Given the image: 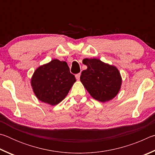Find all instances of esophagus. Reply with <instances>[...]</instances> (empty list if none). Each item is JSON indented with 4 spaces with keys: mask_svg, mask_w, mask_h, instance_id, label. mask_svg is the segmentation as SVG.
<instances>
[{
    "mask_svg": "<svg viewBox=\"0 0 155 155\" xmlns=\"http://www.w3.org/2000/svg\"><path fill=\"white\" fill-rule=\"evenodd\" d=\"M80 73H78V74H76L75 75V78L76 79H77L78 80H80Z\"/></svg>",
    "mask_w": 155,
    "mask_h": 155,
    "instance_id": "34e87169",
    "label": "esophagus"
}]
</instances>
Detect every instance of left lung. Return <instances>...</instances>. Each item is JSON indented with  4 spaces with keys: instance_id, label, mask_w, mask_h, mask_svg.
Segmentation results:
<instances>
[{
    "instance_id": "8db88e82",
    "label": "left lung",
    "mask_w": 155,
    "mask_h": 155,
    "mask_svg": "<svg viewBox=\"0 0 155 155\" xmlns=\"http://www.w3.org/2000/svg\"><path fill=\"white\" fill-rule=\"evenodd\" d=\"M82 62L87 69L82 72L80 81L91 96L103 103L114 98L122 84L117 68L97 58H84Z\"/></svg>"
}]
</instances>
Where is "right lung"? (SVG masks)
Masks as SVG:
<instances>
[{"label": "right lung", "instance_id": "1", "mask_svg": "<svg viewBox=\"0 0 155 155\" xmlns=\"http://www.w3.org/2000/svg\"><path fill=\"white\" fill-rule=\"evenodd\" d=\"M75 81L66 62L53 59L35 70L31 83L39 101L56 105L66 97Z\"/></svg>", "mask_w": 155, "mask_h": 155}]
</instances>
